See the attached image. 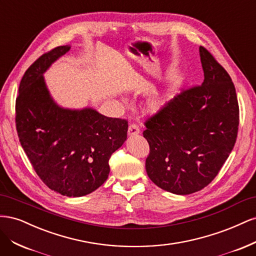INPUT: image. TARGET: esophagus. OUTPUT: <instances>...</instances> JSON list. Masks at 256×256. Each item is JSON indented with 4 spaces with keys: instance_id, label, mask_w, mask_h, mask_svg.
I'll return each instance as SVG.
<instances>
[{
    "instance_id": "obj_1",
    "label": "esophagus",
    "mask_w": 256,
    "mask_h": 256,
    "mask_svg": "<svg viewBox=\"0 0 256 256\" xmlns=\"http://www.w3.org/2000/svg\"><path fill=\"white\" fill-rule=\"evenodd\" d=\"M140 134V129H138V126L136 124H130L128 127V134L129 136H136Z\"/></svg>"
}]
</instances>
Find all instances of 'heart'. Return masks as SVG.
<instances>
[{
    "label": "heart",
    "mask_w": 256,
    "mask_h": 256,
    "mask_svg": "<svg viewBox=\"0 0 256 256\" xmlns=\"http://www.w3.org/2000/svg\"><path fill=\"white\" fill-rule=\"evenodd\" d=\"M168 95L170 94H164V95L154 96L150 100V109L152 111H154V112L159 111L160 109H162V108H164L166 104V102H168Z\"/></svg>",
    "instance_id": "heart-1"
}]
</instances>
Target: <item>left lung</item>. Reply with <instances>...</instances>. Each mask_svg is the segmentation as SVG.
<instances>
[{
  "instance_id": "obj_1",
  "label": "left lung",
  "mask_w": 256,
  "mask_h": 256,
  "mask_svg": "<svg viewBox=\"0 0 256 256\" xmlns=\"http://www.w3.org/2000/svg\"><path fill=\"white\" fill-rule=\"evenodd\" d=\"M204 82L182 90L145 122L150 180L174 194H191L218 175L236 143L239 106L234 83L200 47Z\"/></svg>"
}]
</instances>
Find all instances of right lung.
I'll use <instances>...</instances> for the list:
<instances>
[{"label": "right lung", "instance_id": "right-lung-1", "mask_svg": "<svg viewBox=\"0 0 256 256\" xmlns=\"http://www.w3.org/2000/svg\"><path fill=\"white\" fill-rule=\"evenodd\" d=\"M70 50L60 46L28 67L16 99V127L23 150L44 184L78 198L99 188L110 173L109 159L127 138L128 122L92 108L64 109L56 104L44 74Z\"/></svg>", "mask_w": 256, "mask_h": 256}]
</instances>
